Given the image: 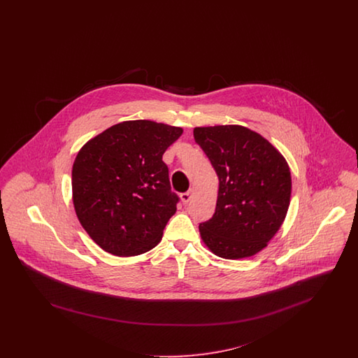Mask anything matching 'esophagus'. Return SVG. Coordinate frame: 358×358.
I'll return each instance as SVG.
<instances>
[{
  "label": "esophagus",
  "instance_id": "obj_1",
  "mask_svg": "<svg viewBox=\"0 0 358 358\" xmlns=\"http://www.w3.org/2000/svg\"><path fill=\"white\" fill-rule=\"evenodd\" d=\"M192 196H193V190H189L187 193H182L180 197H181V201H182L184 204H187V203L190 201Z\"/></svg>",
  "mask_w": 358,
  "mask_h": 358
}]
</instances>
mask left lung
I'll list each match as a JSON object with an SVG mask.
<instances>
[{
	"label": "left lung",
	"mask_w": 358,
	"mask_h": 358,
	"mask_svg": "<svg viewBox=\"0 0 358 358\" xmlns=\"http://www.w3.org/2000/svg\"><path fill=\"white\" fill-rule=\"evenodd\" d=\"M193 136L219 177L216 210L200 224L208 250L244 259L268 245L286 219L291 173L282 153L240 124L194 127Z\"/></svg>",
	"instance_id": "8db88e82"
}]
</instances>
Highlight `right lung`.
Instances as JSON below:
<instances>
[{
  "label": "right lung",
  "instance_id": "obj_1",
  "mask_svg": "<svg viewBox=\"0 0 358 358\" xmlns=\"http://www.w3.org/2000/svg\"><path fill=\"white\" fill-rule=\"evenodd\" d=\"M182 131L153 120H126L79 150L72 201L85 232L106 252L141 255L161 241L178 201L162 155Z\"/></svg>",
  "mask_w": 358,
  "mask_h": 358
}]
</instances>
